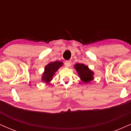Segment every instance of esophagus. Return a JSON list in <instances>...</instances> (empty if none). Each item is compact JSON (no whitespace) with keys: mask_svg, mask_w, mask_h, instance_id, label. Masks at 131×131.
Returning <instances> with one entry per match:
<instances>
[{"mask_svg":"<svg viewBox=\"0 0 131 131\" xmlns=\"http://www.w3.org/2000/svg\"><path fill=\"white\" fill-rule=\"evenodd\" d=\"M64 64L67 67H70L71 65V61L68 60V61H66V62L64 63Z\"/></svg>","mask_w":131,"mask_h":131,"instance_id":"34e87169","label":"esophagus"}]
</instances>
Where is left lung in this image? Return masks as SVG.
I'll return each mask as SVG.
<instances>
[{"label":"left lung","mask_w":131,"mask_h":131,"mask_svg":"<svg viewBox=\"0 0 131 131\" xmlns=\"http://www.w3.org/2000/svg\"><path fill=\"white\" fill-rule=\"evenodd\" d=\"M74 67L82 81L84 82H89L92 80L94 73L89 69L88 67L84 64L77 63L75 64Z\"/></svg>","instance_id":"8db88e82"}]
</instances>
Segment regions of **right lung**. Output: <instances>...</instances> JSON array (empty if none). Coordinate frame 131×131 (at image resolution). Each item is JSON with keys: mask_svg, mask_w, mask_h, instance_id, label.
Returning <instances> with one entry per match:
<instances>
[{"mask_svg": "<svg viewBox=\"0 0 131 131\" xmlns=\"http://www.w3.org/2000/svg\"><path fill=\"white\" fill-rule=\"evenodd\" d=\"M62 62L61 61H54L46 65L45 67V72L42 76V81H46V82L52 81L55 73L62 65Z\"/></svg>", "mask_w": 131, "mask_h": 131, "instance_id": "obj_1", "label": "right lung"}]
</instances>
